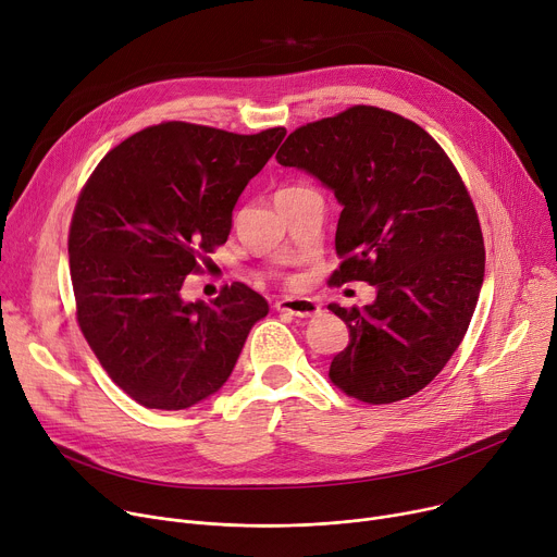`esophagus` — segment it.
<instances>
[{"mask_svg":"<svg viewBox=\"0 0 557 557\" xmlns=\"http://www.w3.org/2000/svg\"><path fill=\"white\" fill-rule=\"evenodd\" d=\"M274 308L294 317H317L321 312V306L314 299H281L274 304Z\"/></svg>","mask_w":557,"mask_h":557,"instance_id":"esophagus-1","label":"esophagus"}]
</instances>
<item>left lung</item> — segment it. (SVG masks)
<instances>
[{"instance_id": "8db88e82", "label": "left lung", "mask_w": 557, "mask_h": 557, "mask_svg": "<svg viewBox=\"0 0 557 557\" xmlns=\"http://www.w3.org/2000/svg\"><path fill=\"white\" fill-rule=\"evenodd\" d=\"M276 161L342 205L344 263L331 281L375 287L369 306H329L350 333L331 380L369 405L418 394L463 342L485 272L479 218L449 157L413 121L355 106L294 129Z\"/></svg>"}]
</instances>
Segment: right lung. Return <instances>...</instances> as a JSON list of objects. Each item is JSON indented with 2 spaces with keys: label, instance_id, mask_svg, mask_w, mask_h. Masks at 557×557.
Here are the masks:
<instances>
[{
  "label": "right lung",
  "instance_id": "add662e5",
  "mask_svg": "<svg viewBox=\"0 0 557 557\" xmlns=\"http://www.w3.org/2000/svg\"><path fill=\"white\" fill-rule=\"evenodd\" d=\"M283 137L285 127L234 135L159 123L110 150L83 188L70 232L78 323L139 405L177 411L218 394L268 317L245 283L211 304L186 301L182 285L226 243L240 193Z\"/></svg>",
  "mask_w": 557,
  "mask_h": 557
}]
</instances>
